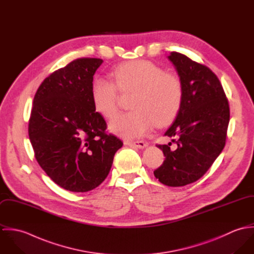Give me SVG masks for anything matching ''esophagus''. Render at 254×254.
<instances>
[{
	"label": "esophagus",
	"instance_id": "obj_1",
	"mask_svg": "<svg viewBox=\"0 0 254 254\" xmlns=\"http://www.w3.org/2000/svg\"><path fill=\"white\" fill-rule=\"evenodd\" d=\"M126 145H133V146H136V147H139V148H144L146 146V144L143 141H135V142H126L125 143Z\"/></svg>",
	"mask_w": 254,
	"mask_h": 254
}]
</instances>
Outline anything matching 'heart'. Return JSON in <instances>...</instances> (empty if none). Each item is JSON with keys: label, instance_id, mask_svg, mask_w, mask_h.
Here are the masks:
<instances>
[{"label": "heart", "instance_id": "b5f03b06", "mask_svg": "<svg viewBox=\"0 0 254 254\" xmlns=\"http://www.w3.org/2000/svg\"><path fill=\"white\" fill-rule=\"evenodd\" d=\"M109 79L97 77L91 88L94 108L106 119H112L118 112V91L132 94L131 112L115 118L110 128L125 138L144 136L154 124L164 127L170 124L181 109L184 87L181 78L164 72L157 64L136 60L117 65Z\"/></svg>", "mask_w": 254, "mask_h": 254}]
</instances>
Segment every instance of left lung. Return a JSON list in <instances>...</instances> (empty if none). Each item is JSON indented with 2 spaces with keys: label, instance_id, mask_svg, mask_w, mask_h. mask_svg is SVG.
I'll list each match as a JSON object with an SVG mask.
<instances>
[{
  "label": "left lung",
  "instance_id": "8db88e82",
  "mask_svg": "<svg viewBox=\"0 0 254 254\" xmlns=\"http://www.w3.org/2000/svg\"><path fill=\"white\" fill-rule=\"evenodd\" d=\"M173 63L184 87L181 109L165 132L168 145H157L165 160L153 174L169 187L197 181L211 167L226 144L230 107L215 73L187 56L172 52Z\"/></svg>",
  "mask_w": 254,
  "mask_h": 254
}]
</instances>
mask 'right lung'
<instances>
[{
  "label": "right lung",
  "mask_w": 254,
  "mask_h": 254,
  "mask_svg": "<svg viewBox=\"0 0 254 254\" xmlns=\"http://www.w3.org/2000/svg\"><path fill=\"white\" fill-rule=\"evenodd\" d=\"M103 60L81 58L48 76L37 90L28 134L37 162L60 187L85 192L100 186L120 139L106 132L92 101L93 76Z\"/></svg>",
  "instance_id": "1"
}]
</instances>
